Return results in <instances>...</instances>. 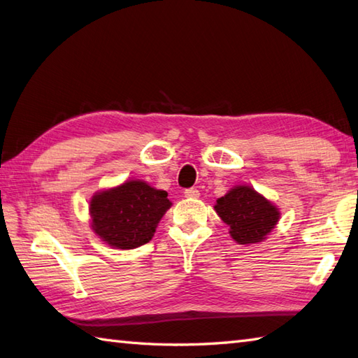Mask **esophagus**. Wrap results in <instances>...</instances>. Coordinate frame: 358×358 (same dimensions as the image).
I'll use <instances>...</instances> for the list:
<instances>
[{
	"label": "esophagus",
	"mask_w": 358,
	"mask_h": 358,
	"mask_svg": "<svg viewBox=\"0 0 358 358\" xmlns=\"http://www.w3.org/2000/svg\"><path fill=\"white\" fill-rule=\"evenodd\" d=\"M185 196L186 199H199L200 196V191L196 187H191V189H186L185 191Z\"/></svg>",
	"instance_id": "1"
}]
</instances>
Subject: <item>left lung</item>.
<instances>
[{
  "label": "left lung",
  "instance_id": "8db88e82",
  "mask_svg": "<svg viewBox=\"0 0 358 358\" xmlns=\"http://www.w3.org/2000/svg\"><path fill=\"white\" fill-rule=\"evenodd\" d=\"M238 245L260 243L275 227L280 210L250 186H235L214 206Z\"/></svg>",
  "mask_w": 358,
  "mask_h": 358
}]
</instances>
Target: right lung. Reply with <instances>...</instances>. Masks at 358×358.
<instances>
[{
	"label": "right lung",
	"mask_w": 358,
	"mask_h": 358,
	"mask_svg": "<svg viewBox=\"0 0 358 358\" xmlns=\"http://www.w3.org/2000/svg\"><path fill=\"white\" fill-rule=\"evenodd\" d=\"M172 206L166 191L141 180H129L90 200L92 229L103 241L117 249H134L154 237L157 224Z\"/></svg>",
	"instance_id": "right-lung-1"
}]
</instances>
